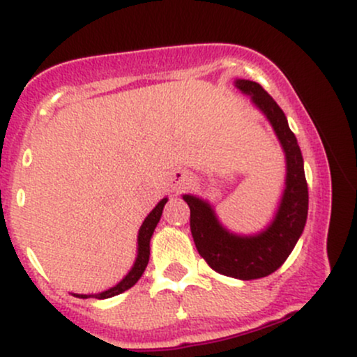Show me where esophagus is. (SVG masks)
Instances as JSON below:
<instances>
[{
  "mask_svg": "<svg viewBox=\"0 0 357 357\" xmlns=\"http://www.w3.org/2000/svg\"><path fill=\"white\" fill-rule=\"evenodd\" d=\"M192 181V176L190 171H184V169H178L171 173V188H173L174 192H179L183 190H186Z\"/></svg>",
  "mask_w": 357,
  "mask_h": 357,
  "instance_id": "34e87169",
  "label": "esophagus"
}]
</instances>
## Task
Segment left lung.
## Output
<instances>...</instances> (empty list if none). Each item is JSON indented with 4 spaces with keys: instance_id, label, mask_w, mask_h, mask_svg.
I'll return each instance as SVG.
<instances>
[{
    "instance_id": "left-lung-1",
    "label": "left lung",
    "mask_w": 357,
    "mask_h": 357,
    "mask_svg": "<svg viewBox=\"0 0 357 357\" xmlns=\"http://www.w3.org/2000/svg\"><path fill=\"white\" fill-rule=\"evenodd\" d=\"M233 85L264 114L284 151L285 179L277 210L267 227L245 235L228 230L208 199L198 195H183V199L191 211L190 227L196 250L206 264L221 275L253 280L275 272L292 253L305 227L309 191L304 158L284 110L257 82L235 79Z\"/></svg>"
}]
</instances>
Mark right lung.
<instances>
[{
	"label": "right lung",
	"mask_w": 357,
	"mask_h": 357,
	"mask_svg": "<svg viewBox=\"0 0 357 357\" xmlns=\"http://www.w3.org/2000/svg\"><path fill=\"white\" fill-rule=\"evenodd\" d=\"M167 203V198H162L155 206L153 208V211L146 216L144 221H142L141 228H139L137 233V255L136 260H134L132 267H130L129 272L126 273V277L122 278L119 284H116L110 289L104 290V292L99 294H72V296L79 297V298H89V297H96V298H110L114 296H119V294L126 292L129 290L130 287H134L137 284L139 278L142 277L144 270L147 267V261H149V255H151V238H153V233L158 227L159 220H161L162 210H165V204Z\"/></svg>",
	"instance_id": "right-lung-1"
}]
</instances>
